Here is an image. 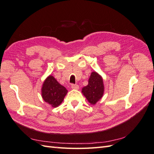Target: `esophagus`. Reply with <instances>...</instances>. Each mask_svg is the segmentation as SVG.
I'll return each mask as SVG.
<instances>
[{
  "label": "esophagus",
  "mask_w": 154,
  "mask_h": 154,
  "mask_svg": "<svg viewBox=\"0 0 154 154\" xmlns=\"http://www.w3.org/2000/svg\"><path fill=\"white\" fill-rule=\"evenodd\" d=\"M71 88L74 90H78L79 89V85L76 84H72Z\"/></svg>",
  "instance_id": "obj_1"
}]
</instances>
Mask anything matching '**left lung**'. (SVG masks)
Returning <instances> with one entry per match:
<instances>
[{
	"instance_id": "obj_1",
	"label": "left lung",
	"mask_w": 154,
	"mask_h": 154,
	"mask_svg": "<svg viewBox=\"0 0 154 154\" xmlns=\"http://www.w3.org/2000/svg\"><path fill=\"white\" fill-rule=\"evenodd\" d=\"M104 89L103 78L97 72L93 71L88 79V85L82 88V92L91 104L95 105L103 97Z\"/></svg>"
}]
</instances>
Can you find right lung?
Segmentation results:
<instances>
[{"instance_id": "add662e5", "label": "right lung", "mask_w": 154, "mask_h": 154, "mask_svg": "<svg viewBox=\"0 0 154 154\" xmlns=\"http://www.w3.org/2000/svg\"><path fill=\"white\" fill-rule=\"evenodd\" d=\"M68 91L51 75L46 78L41 89L42 97L46 103L57 107L62 103Z\"/></svg>"}]
</instances>
